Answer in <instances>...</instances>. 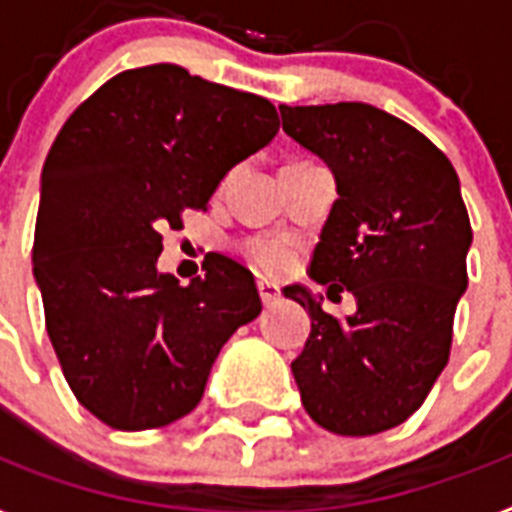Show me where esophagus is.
I'll list each match as a JSON object with an SVG mask.
<instances>
[{"instance_id": "obj_1", "label": "esophagus", "mask_w": 512, "mask_h": 512, "mask_svg": "<svg viewBox=\"0 0 512 512\" xmlns=\"http://www.w3.org/2000/svg\"><path fill=\"white\" fill-rule=\"evenodd\" d=\"M257 294H260V299H263V305L270 307L278 299V286L263 284V281H260V284H257Z\"/></svg>"}]
</instances>
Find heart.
<instances>
[{
    "label": "heart",
    "mask_w": 512,
    "mask_h": 512,
    "mask_svg": "<svg viewBox=\"0 0 512 512\" xmlns=\"http://www.w3.org/2000/svg\"><path fill=\"white\" fill-rule=\"evenodd\" d=\"M244 257L255 270L263 276H281L292 268L294 263V247L286 239L276 236H263V239H249L244 244Z\"/></svg>",
    "instance_id": "heart-1"
}]
</instances>
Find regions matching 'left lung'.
<instances>
[{"mask_svg":"<svg viewBox=\"0 0 512 512\" xmlns=\"http://www.w3.org/2000/svg\"><path fill=\"white\" fill-rule=\"evenodd\" d=\"M281 118L339 191L310 276L357 299L355 315L336 318L302 286L286 289L313 318L294 381L318 426L381 434L423 405L450 360L473 239L458 173L418 128L373 105H281Z\"/></svg>","mask_w":512,"mask_h":512,"instance_id":"8db88e82","label":"left lung"}]
</instances>
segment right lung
I'll return each mask as SVG.
<instances>
[{
	"label": "right lung",
	"instance_id": "1",
	"mask_svg": "<svg viewBox=\"0 0 512 512\" xmlns=\"http://www.w3.org/2000/svg\"><path fill=\"white\" fill-rule=\"evenodd\" d=\"M276 131L268 99L173 62L112 76L60 128L41 173L33 276L65 381L110 429L191 413L220 347L263 310L231 257H205L189 286L157 273V257L162 228L207 210L220 178Z\"/></svg>",
	"mask_w": 512,
	"mask_h": 512
}]
</instances>
